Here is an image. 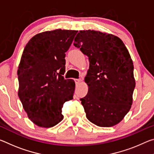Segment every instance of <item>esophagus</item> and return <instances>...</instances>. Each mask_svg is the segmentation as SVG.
<instances>
[{
    "label": "esophagus",
    "instance_id": "obj_1",
    "mask_svg": "<svg viewBox=\"0 0 154 154\" xmlns=\"http://www.w3.org/2000/svg\"><path fill=\"white\" fill-rule=\"evenodd\" d=\"M75 82L76 83H79L81 82H82V80H81L80 79H75Z\"/></svg>",
    "mask_w": 154,
    "mask_h": 154
}]
</instances>
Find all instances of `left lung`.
Here are the masks:
<instances>
[{
	"label": "left lung",
	"instance_id": "obj_1",
	"mask_svg": "<svg viewBox=\"0 0 154 154\" xmlns=\"http://www.w3.org/2000/svg\"><path fill=\"white\" fill-rule=\"evenodd\" d=\"M74 45L90 61L85 82L87 95L81 98L88 120L96 126L111 127L128 113L135 88L131 57L118 36L96 30H80Z\"/></svg>",
	"mask_w": 154,
	"mask_h": 154
}]
</instances>
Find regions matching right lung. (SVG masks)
I'll list each match as a JSON object with an SVG mask.
<instances>
[{"label": "right lung", "mask_w": 154, "mask_h": 154, "mask_svg": "<svg viewBox=\"0 0 154 154\" xmlns=\"http://www.w3.org/2000/svg\"><path fill=\"white\" fill-rule=\"evenodd\" d=\"M77 30L57 29L38 33L28 41L18 66V96L28 118L51 128L60 122L62 108L72 100L75 83L64 79L65 53Z\"/></svg>", "instance_id": "add662e5"}]
</instances>
